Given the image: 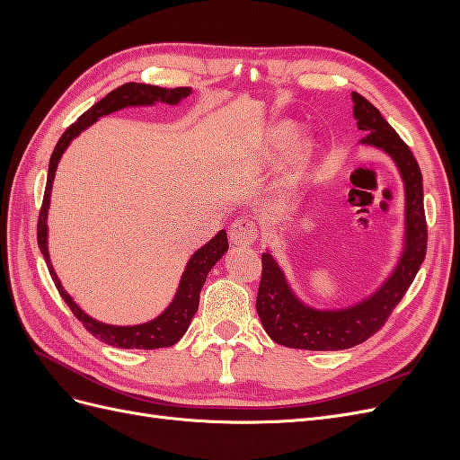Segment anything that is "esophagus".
<instances>
[{
    "mask_svg": "<svg viewBox=\"0 0 460 460\" xmlns=\"http://www.w3.org/2000/svg\"><path fill=\"white\" fill-rule=\"evenodd\" d=\"M230 242L234 245H252L257 238V226L249 218H238L230 225Z\"/></svg>",
    "mask_w": 460,
    "mask_h": 460,
    "instance_id": "34e87169",
    "label": "esophagus"
}]
</instances>
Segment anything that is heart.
Here are the masks:
<instances>
[{
  "instance_id": "b5f03b06",
  "label": "heart",
  "mask_w": 460,
  "mask_h": 460,
  "mask_svg": "<svg viewBox=\"0 0 460 460\" xmlns=\"http://www.w3.org/2000/svg\"><path fill=\"white\" fill-rule=\"evenodd\" d=\"M297 134V124L294 120H288V119H282V120H276L272 127L267 130V134H264V140H262V157L264 159H272L276 157L278 153H282L289 142L294 140V136ZM311 140L309 137H299V140L294 144V147H291V153H289V161L291 164H301L305 159L309 157L311 153Z\"/></svg>"
}]
</instances>
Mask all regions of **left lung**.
<instances>
[{"label": "left lung", "mask_w": 460, "mask_h": 460, "mask_svg": "<svg viewBox=\"0 0 460 460\" xmlns=\"http://www.w3.org/2000/svg\"><path fill=\"white\" fill-rule=\"evenodd\" d=\"M353 119L367 136L360 147L378 149L392 159L402 184V232L395 264L370 294L343 307H316L305 301L267 247L257 294V314L264 332L280 345L307 351H340L367 341L378 332L407 294L426 255L422 174L411 149L370 102L351 92Z\"/></svg>", "instance_id": "obj_1"}]
</instances>
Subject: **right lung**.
Here are the masks:
<instances>
[{
  "label": "right lung",
  "mask_w": 460,
  "mask_h": 460,
  "mask_svg": "<svg viewBox=\"0 0 460 460\" xmlns=\"http://www.w3.org/2000/svg\"><path fill=\"white\" fill-rule=\"evenodd\" d=\"M191 88H159L151 84H137V82H128V84H122L117 90L109 92L103 100L97 102L92 109H88L84 115H82L73 127H68L65 134L59 137L58 146H55L51 159H49V169H48V182H46V193H44V203H41V211L38 218V245L40 252L44 255V261L49 269V274L55 282V288L61 294L63 301L68 305V309L80 320L84 328L95 336L100 341H105L107 345L120 347V349H161V347H171L180 338L184 336L186 330L191 324L193 314L198 313L199 307V294L201 288L207 280V274L211 270L217 261L228 252V238L226 230H218L215 238L208 240L198 252H193L190 261L186 262V269L180 276L178 288L174 291L172 301L166 305V309L157 314L155 318L147 320L142 324H107L102 320L93 318L88 314L80 305L73 299V296L63 288L58 272H55L51 259H49V247H48V213H49V203H51V190H53V180L55 171H58L59 161L66 147L71 146L73 140L88 130L92 124H95L102 117L117 113L120 109L128 107H153L157 103L166 105H180L186 97L191 95Z\"/></svg>",
  "instance_id": "add662e5"
}]
</instances>
